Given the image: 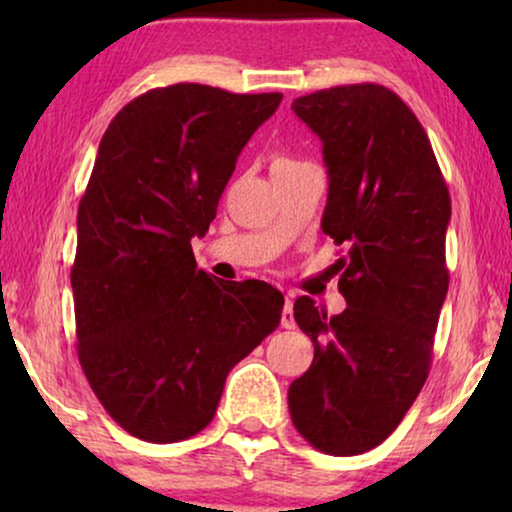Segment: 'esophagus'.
<instances>
[{
  "label": "esophagus",
  "mask_w": 512,
  "mask_h": 512,
  "mask_svg": "<svg viewBox=\"0 0 512 512\" xmlns=\"http://www.w3.org/2000/svg\"><path fill=\"white\" fill-rule=\"evenodd\" d=\"M282 326L284 328H296V319H293L291 296H286V303H284V310H282Z\"/></svg>",
  "instance_id": "obj_1"
}]
</instances>
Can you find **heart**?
I'll use <instances>...</instances> for the list:
<instances>
[{"label": "heart", "instance_id": "heart-1", "mask_svg": "<svg viewBox=\"0 0 512 512\" xmlns=\"http://www.w3.org/2000/svg\"><path fill=\"white\" fill-rule=\"evenodd\" d=\"M277 163H293V160H286V158H282V160H277ZM275 163V165H277Z\"/></svg>", "mask_w": 512, "mask_h": 512}]
</instances>
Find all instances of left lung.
Masks as SVG:
<instances>
[{"mask_svg":"<svg viewBox=\"0 0 512 512\" xmlns=\"http://www.w3.org/2000/svg\"><path fill=\"white\" fill-rule=\"evenodd\" d=\"M291 109L324 144L328 202L321 228L347 254L338 289L345 312L312 298L293 305L314 359L289 387L300 436L352 457L391 436L429 377L450 272V191L422 123L380 83L335 86Z\"/></svg>","mask_w":512,"mask_h":512,"instance_id":"left-lung-1","label":"left lung"}]
</instances>
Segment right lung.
<instances>
[{"mask_svg": "<svg viewBox=\"0 0 512 512\" xmlns=\"http://www.w3.org/2000/svg\"><path fill=\"white\" fill-rule=\"evenodd\" d=\"M282 93L174 83L118 111L79 202L72 265L76 352L111 419L179 443L216 415L230 368L279 326L284 296L198 270L237 156Z\"/></svg>", "mask_w": 512, "mask_h": 512, "instance_id": "obj_1", "label": "right lung"}]
</instances>
